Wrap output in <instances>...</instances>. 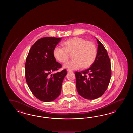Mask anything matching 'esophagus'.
Returning <instances> with one entry per match:
<instances>
[{"label":"esophagus","instance_id":"1","mask_svg":"<svg viewBox=\"0 0 133 133\" xmlns=\"http://www.w3.org/2000/svg\"><path fill=\"white\" fill-rule=\"evenodd\" d=\"M67 71L68 72H73V71L69 69H67Z\"/></svg>","mask_w":133,"mask_h":133}]
</instances>
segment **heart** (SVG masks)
<instances>
[{"mask_svg":"<svg viewBox=\"0 0 133 133\" xmlns=\"http://www.w3.org/2000/svg\"><path fill=\"white\" fill-rule=\"evenodd\" d=\"M64 47L56 46L53 54L61 62L68 60L69 53H74V59L68 61L64 66L71 70L87 68L93 64L96 57V48L93 43L80 37H74L63 43Z\"/></svg>","mask_w":133,"mask_h":133,"instance_id":"heart-1","label":"heart"}]
</instances>
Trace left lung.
<instances>
[{"mask_svg":"<svg viewBox=\"0 0 133 133\" xmlns=\"http://www.w3.org/2000/svg\"><path fill=\"white\" fill-rule=\"evenodd\" d=\"M96 38L97 53L93 65L85 70L75 73L77 92L88 100L96 99L103 95L108 88L111 76L108 52L102 43Z\"/></svg>","mask_w":133,"mask_h":133,"instance_id":"8db88e82","label":"left lung"}]
</instances>
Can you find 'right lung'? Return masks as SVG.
I'll return each mask as SVG.
<instances>
[{
    "instance_id": "obj_1",
    "label": "right lung",
    "mask_w": 133,
    "mask_h": 133,
    "mask_svg": "<svg viewBox=\"0 0 133 133\" xmlns=\"http://www.w3.org/2000/svg\"><path fill=\"white\" fill-rule=\"evenodd\" d=\"M61 38L43 37L32 46L25 65V79L34 96L43 102L52 101L60 94L66 69L51 74L61 67L53 50Z\"/></svg>"
}]
</instances>
